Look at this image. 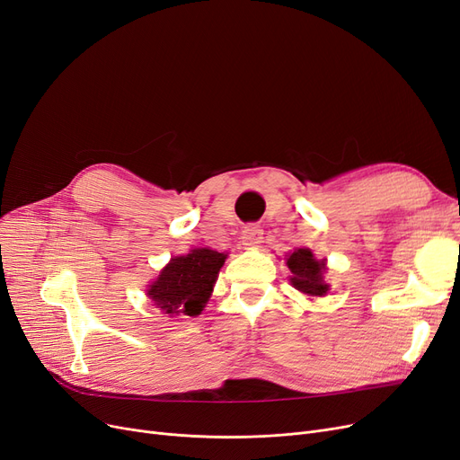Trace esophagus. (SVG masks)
Here are the masks:
<instances>
[{"label": "esophagus", "instance_id": "obj_1", "mask_svg": "<svg viewBox=\"0 0 460 460\" xmlns=\"http://www.w3.org/2000/svg\"><path fill=\"white\" fill-rule=\"evenodd\" d=\"M261 241H263V229L259 226L250 224L243 229L241 243L244 248H257L259 244H261Z\"/></svg>", "mask_w": 460, "mask_h": 460}]
</instances>
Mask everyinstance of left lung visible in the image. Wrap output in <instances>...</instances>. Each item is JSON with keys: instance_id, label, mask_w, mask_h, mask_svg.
Returning a JSON list of instances; mask_svg holds the SVG:
<instances>
[{"instance_id": "left-lung-1", "label": "left lung", "mask_w": 460, "mask_h": 460, "mask_svg": "<svg viewBox=\"0 0 460 460\" xmlns=\"http://www.w3.org/2000/svg\"><path fill=\"white\" fill-rule=\"evenodd\" d=\"M288 267L291 270V286L310 296H323L329 291V284H325V259L314 257L312 250L296 248L288 257Z\"/></svg>"}]
</instances>
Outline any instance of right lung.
<instances>
[{
  "instance_id": "right-lung-1",
  "label": "right lung",
  "mask_w": 460,
  "mask_h": 460,
  "mask_svg": "<svg viewBox=\"0 0 460 460\" xmlns=\"http://www.w3.org/2000/svg\"><path fill=\"white\" fill-rule=\"evenodd\" d=\"M226 253L195 248L186 255L172 257L148 289L155 308L172 315H199L212 295Z\"/></svg>"
}]
</instances>
